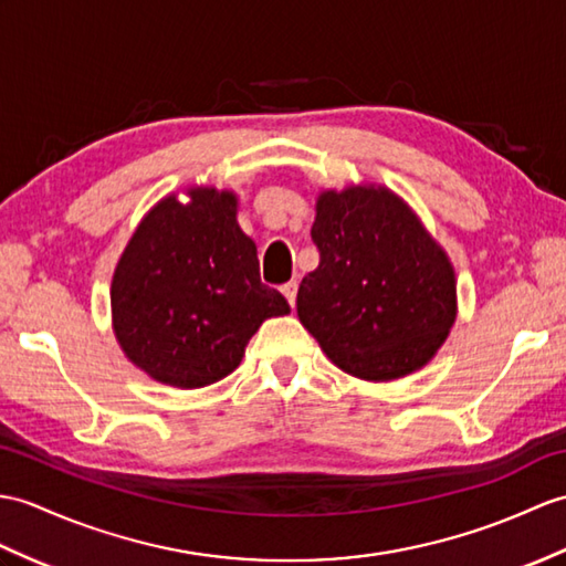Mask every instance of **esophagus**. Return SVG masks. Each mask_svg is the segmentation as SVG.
Instances as JSON below:
<instances>
[{
  "mask_svg": "<svg viewBox=\"0 0 566 566\" xmlns=\"http://www.w3.org/2000/svg\"><path fill=\"white\" fill-rule=\"evenodd\" d=\"M296 292H298V284H296V282H286V284L282 286V294L286 296L289 306H292V308H294V304H296Z\"/></svg>",
  "mask_w": 566,
  "mask_h": 566,
  "instance_id": "1",
  "label": "esophagus"
}]
</instances>
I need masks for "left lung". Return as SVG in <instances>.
<instances>
[{"label": "left lung", "instance_id": "1", "mask_svg": "<svg viewBox=\"0 0 566 566\" xmlns=\"http://www.w3.org/2000/svg\"><path fill=\"white\" fill-rule=\"evenodd\" d=\"M311 239L296 313L325 357L374 384L429 364L458 315L455 270L415 209L374 182L323 190Z\"/></svg>", "mask_w": 566, "mask_h": 566}]
</instances>
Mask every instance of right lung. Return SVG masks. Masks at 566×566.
<instances>
[{
  "label": "right lung",
  "mask_w": 566,
  "mask_h": 566,
  "mask_svg": "<svg viewBox=\"0 0 566 566\" xmlns=\"http://www.w3.org/2000/svg\"><path fill=\"white\" fill-rule=\"evenodd\" d=\"M186 195H166L139 221L113 272L111 313L137 369L192 390L229 376L258 327L289 304L260 282L235 192L197 186Z\"/></svg>",
  "instance_id": "obj_1"
}]
</instances>
